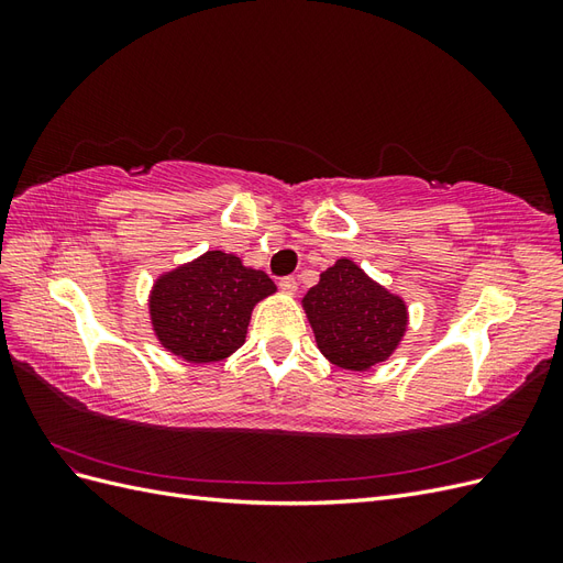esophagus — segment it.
<instances>
[{"label": "esophagus", "instance_id": "1", "mask_svg": "<svg viewBox=\"0 0 563 563\" xmlns=\"http://www.w3.org/2000/svg\"><path fill=\"white\" fill-rule=\"evenodd\" d=\"M279 286H282V291H284V294H288V296H296V291H298V282H296L294 277H284V279H279Z\"/></svg>", "mask_w": 563, "mask_h": 563}]
</instances>
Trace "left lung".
I'll list each match as a JSON object with an SVG mask.
<instances>
[{"instance_id": "left-lung-1", "label": "left lung", "mask_w": 563, "mask_h": 563, "mask_svg": "<svg viewBox=\"0 0 563 563\" xmlns=\"http://www.w3.org/2000/svg\"><path fill=\"white\" fill-rule=\"evenodd\" d=\"M319 352L345 371H371L397 352L408 329L406 300L350 258L323 269L302 298Z\"/></svg>"}]
</instances>
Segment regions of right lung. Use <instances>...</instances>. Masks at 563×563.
Returning a JSON list of instances; mask_svg holds the SVG:
<instances>
[{
    "label": "right lung",
    "mask_w": 563,
    "mask_h": 563,
    "mask_svg": "<svg viewBox=\"0 0 563 563\" xmlns=\"http://www.w3.org/2000/svg\"><path fill=\"white\" fill-rule=\"evenodd\" d=\"M277 291L263 269L220 249L162 272L147 310L159 345L187 364L223 362L244 345L255 305Z\"/></svg>",
    "instance_id": "right-lung-1"
}]
</instances>
